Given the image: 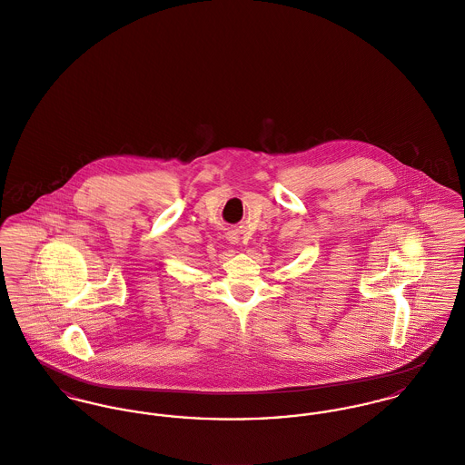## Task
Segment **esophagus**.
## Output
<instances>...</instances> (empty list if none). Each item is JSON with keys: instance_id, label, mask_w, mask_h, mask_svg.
I'll return each instance as SVG.
<instances>
[{"instance_id": "34e87169", "label": "esophagus", "mask_w": 465, "mask_h": 465, "mask_svg": "<svg viewBox=\"0 0 465 465\" xmlns=\"http://www.w3.org/2000/svg\"><path fill=\"white\" fill-rule=\"evenodd\" d=\"M238 240H240L238 236H231V238H229V242H232V243H238Z\"/></svg>"}]
</instances>
